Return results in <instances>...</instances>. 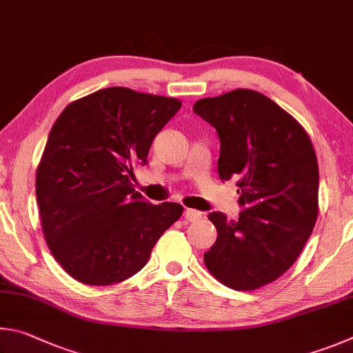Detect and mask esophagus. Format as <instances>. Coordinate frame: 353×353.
Masks as SVG:
<instances>
[{
  "label": "esophagus",
  "mask_w": 353,
  "mask_h": 353,
  "mask_svg": "<svg viewBox=\"0 0 353 353\" xmlns=\"http://www.w3.org/2000/svg\"><path fill=\"white\" fill-rule=\"evenodd\" d=\"M201 215L203 214L200 211H195V209H186V211H184V219L190 221V223H195V221L201 220Z\"/></svg>",
  "instance_id": "34e87169"
}]
</instances>
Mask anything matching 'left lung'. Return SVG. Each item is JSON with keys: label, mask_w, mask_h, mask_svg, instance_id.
Segmentation results:
<instances>
[{"label": "left lung", "mask_w": 353, "mask_h": 353, "mask_svg": "<svg viewBox=\"0 0 353 353\" xmlns=\"http://www.w3.org/2000/svg\"><path fill=\"white\" fill-rule=\"evenodd\" d=\"M217 130L219 176L239 178V220L208 215L217 240L205 252L215 279L240 292L274 282L292 267L318 219L319 170L304 127L262 92L239 88L196 101Z\"/></svg>", "instance_id": "1"}]
</instances>
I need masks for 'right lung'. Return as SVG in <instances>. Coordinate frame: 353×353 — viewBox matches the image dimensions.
<instances>
[{
    "instance_id": "obj_1",
    "label": "right lung",
    "mask_w": 353,
    "mask_h": 353,
    "mask_svg": "<svg viewBox=\"0 0 353 353\" xmlns=\"http://www.w3.org/2000/svg\"><path fill=\"white\" fill-rule=\"evenodd\" d=\"M181 102L123 86L71 102L49 133L35 192L46 243L86 285H113L144 268L153 246L181 217L178 203L134 192L133 165Z\"/></svg>"
}]
</instances>
